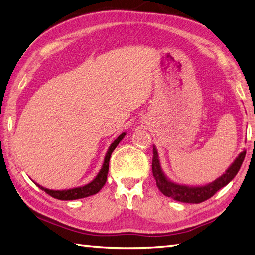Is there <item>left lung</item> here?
Masks as SVG:
<instances>
[{
    "label": "left lung",
    "instance_id": "8db88e82",
    "mask_svg": "<svg viewBox=\"0 0 255 255\" xmlns=\"http://www.w3.org/2000/svg\"><path fill=\"white\" fill-rule=\"evenodd\" d=\"M246 157V150L241 151L236 158L235 161L231 163L227 170L225 171L213 182L205 184V185H183L172 182L171 180L167 178V175L163 173L159 156H158V151L155 146H152V175L156 180V184L158 189L161 192L163 195L168 197H171L174 201L182 202V203H193V204H197V203H202L209 197H212L218 190H220L224 186L227 185L231 180H233L236 174L238 173L239 169L242 165L243 159Z\"/></svg>",
    "mask_w": 255,
    "mask_h": 255
}]
</instances>
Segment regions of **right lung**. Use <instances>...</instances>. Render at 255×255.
Segmentation results:
<instances>
[{
    "mask_svg": "<svg viewBox=\"0 0 255 255\" xmlns=\"http://www.w3.org/2000/svg\"><path fill=\"white\" fill-rule=\"evenodd\" d=\"M126 135L127 133H122L121 135H119V137L110 145L109 149L105 156L104 165L101 167L100 171L98 172L97 175H96V178L92 181V182H89L88 184L78 186V188L67 189V190H49L47 188H43V186H41L40 184H37V183L36 184L42 191L46 192V193L54 197V199L62 200V201L78 200V199H83V197H87V196L98 193V192L103 189V186L105 185L107 181V175H108V171H109V160H110L112 151L116 149V147L119 145V143L121 142Z\"/></svg>",
    "mask_w": 255,
    "mask_h": 255,
    "instance_id": "obj_1",
    "label": "right lung"
}]
</instances>
